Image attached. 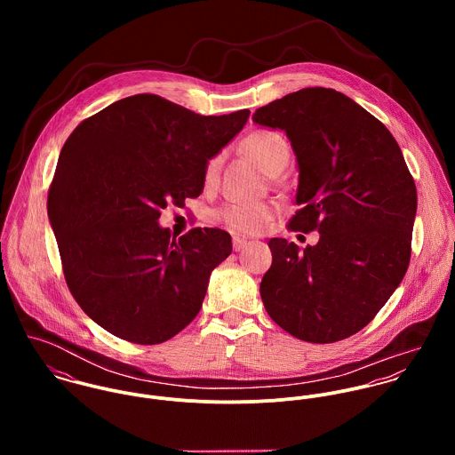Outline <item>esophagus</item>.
I'll list each match as a JSON object with an SVG mask.
<instances>
[{"instance_id":"34e87169","label":"esophagus","mask_w":455,"mask_h":455,"mask_svg":"<svg viewBox=\"0 0 455 455\" xmlns=\"http://www.w3.org/2000/svg\"><path fill=\"white\" fill-rule=\"evenodd\" d=\"M247 243H249V240H247V238L233 236V249H235V251H242V249H245V247H247Z\"/></svg>"}]
</instances>
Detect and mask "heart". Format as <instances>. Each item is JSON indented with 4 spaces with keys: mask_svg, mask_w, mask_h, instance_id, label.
I'll list each match as a JSON object with an SVG mask.
<instances>
[{
    "mask_svg": "<svg viewBox=\"0 0 455 455\" xmlns=\"http://www.w3.org/2000/svg\"><path fill=\"white\" fill-rule=\"evenodd\" d=\"M245 152L259 164L266 175L280 173L291 157V148L287 140L276 131L260 130L247 136L243 141ZM220 156L212 157L204 168V182L210 186L217 180L220 172ZM275 206L269 203H247V201H229L217 212L219 219L231 229L240 233H256L266 226L273 217Z\"/></svg>",
    "mask_w": 455,
    "mask_h": 455,
    "instance_id": "1",
    "label": "heart"
}]
</instances>
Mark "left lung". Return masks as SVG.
<instances>
[{
  "mask_svg": "<svg viewBox=\"0 0 455 455\" xmlns=\"http://www.w3.org/2000/svg\"><path fill=\"white\" fill-rule=\"evenodd\" d=\"M285 131L299 182L292 231H319L305 251L271 238L260 282L267 315L310 343L345 339L380 312L411 254L417 189L390 131L348 96L307 87L256 110Z\"/></svg>",
  "mask_w": 455,
  "mask_h": 455,
  "instance_id": "obj_1",
  "label": "left lung"
}]
</instances>
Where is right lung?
<instances>
[{"instance_id": "add662e5", "label": "right lung", "mask_w": 455, "mask_h": 455, "mask_svg": "<svg viewBox=\"0 0 455 455\" xmlns=\"http://www.w3.org/2000/svg\"><path fill=\"white\" fill-rule=\"evenodd\" d=\"M251 112L199 116L156 94H136L69 134L47 212L66 283L80 308L117 338L156 345L201 310L212 271L231 251L229 233L196 228L179 240L161 210L204 188L206 163Z\"/></svg>"}]
</instances>
